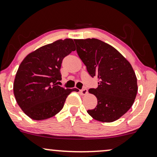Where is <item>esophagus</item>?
Segmentation results:
<instances>
[{
  "mask_svg": "<svg viewBox=\"0 0 157 157\" xmlns=\"http://www.w3.org/2000/svg\"><path fill=\"white\" fill-rule=\"evenodd\" d=\"M80 93L83 95V96H84V95H86L87 93H88V90H87L86 88H83L82 90H80Z\"/></svg>",
  "mask_w": 157,
  "mask_h": 157,
  "instance_id": "esophagus-1",
  "label": "esophagus"
}]
</instances>
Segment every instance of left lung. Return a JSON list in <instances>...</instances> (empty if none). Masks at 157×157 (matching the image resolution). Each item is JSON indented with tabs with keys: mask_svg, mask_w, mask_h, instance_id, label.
<instances>
[{
	"mask_svg": "<svg viewBox=\"0 0 157 157\" xmlns=\"http://www.w3.org/2000/svg\"><path fill=\"white\" fill-rule=\"evenodd\" d=\"M77 52L89 75L98 78V88L89 89L98 104L88 110L94 120H117L131 108L136 99L137 77L130 62L112 45L96 38L74 40Z\"/></svg>",
	"mask_w": 157,
	"mask_h": 157,
	"instance_id": "obj_1",
	"label": "left lung"
}]
</instances>
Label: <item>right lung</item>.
Here are the masks:
<instances>
[{"instance_id":"obj_1","label":"right lung","mask_w":157,"mask_h":157,"mask_svg":"<svg viewBox=\"0 0 157 157\" xmlns=\"http://www.w3.org/2000/svg\"><path fill=\"white\" fill-rule=\"evenodd\" d=\"M72 39L59 40L29 53L19 65L13 93L18 105L29 117L43 120L52 117L64 107L67 96L78 89L57 85L61 80L63 59L75 51Z\"/></svg>"}]
</instances>
